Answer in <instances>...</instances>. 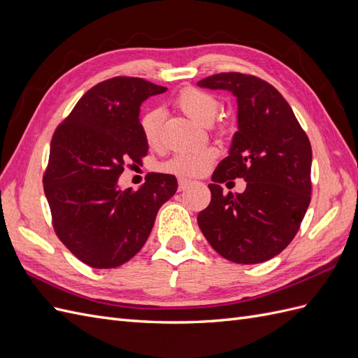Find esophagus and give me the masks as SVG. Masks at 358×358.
Wrapping results in <instances>:
<instances>
[{
  "mask_svg": "<svg viewBox=\"0 0 358 358\" xmlns=\"http://www.w3.org/2000/svg\"><path fill=\"white\" fill-rule=\"evenodd\" d=\"M189 183H191V180H189V179L180 178V179H179V191H183L185 188H188Z\"/></svg>",
  "mask_w": 358,
  "mask_h": 358,
  "instance_id": "34e87169",
  "label": "esophagus"
}]
</instances>
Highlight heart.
Segmentation results:
<instances>
[{
	"instance_id": "b5f03b06",
	"label": "heart",
	"mask_w": 358,
	"mask_h": 358,
	"mask_svg": "<svg viewBox=\"0 0 358 358\" xmlns=\"http://www.w3.org/2000/svg\"><path fill=\"white\" fill-rule=\"evenodd\" d=\"M178 109L188 116L192 122L201 127H209L218 116L221 103L215 95L199 88L182 90L175 99ZM140 129L149 148H157L161 142V112L149 110L140 117ZM218 131L225 134L229 128L218 127ZM216 158L213 148H203L196 150H180L167 161L162 162L159 170L178 176H199L208 170L210 162Z\"/></svg>"
}]
</instances>
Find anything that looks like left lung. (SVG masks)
Here are the masks:
<instances>
[{
    "mask_svg": "<svg viewBox=\"0 0 358 358\" xmlns=\"http://www.w3.org/2000/svg\"><path fill=\"white\" fill-rule=\"evenodd\" d=\"M197 85L230 91L237 100V131L213 171L212 200L199 213V227L230 262H267L294 239L310 203L309 138L284 96L255 76L221 73ZM236 177L245 179L247 189L224 194L220 183Z\"/></svg>",
    "mask_w": 358,
    "mask_h": 358,
    "instance_id": "8db88e82",
    "label": "left lung"
}]
</instances>
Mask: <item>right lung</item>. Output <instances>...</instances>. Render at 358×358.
Returning <instances> with one entry per match:
<instances>
[{
	"mask_svg": "<svg viewBox=\"0 0 358 358\" xmlns=\"http://www.w3.org/2000/svg\"><path fill=\"white\" fill-rule=\"evenodd\" d=\"M166 91L138 78L104 80L82 96L52 137L43 187L53 229L85 264L113 268L131 259L161 206L175 196L178 180L164 173H149L137 191L117 187L127 162H142L148 154L140 106Z\"/></svg>",
	"mask_w": 358,
	"mask_h": 358,
	"instance_id": "right-lung-1",
	"label": "right lung"
}]
</instances>
